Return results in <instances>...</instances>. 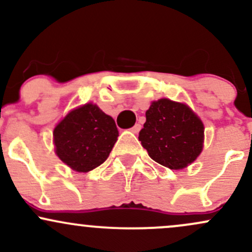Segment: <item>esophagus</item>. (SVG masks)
Instances as JSON below:
<instances>
[{
  "mask_svg": "<svg viewBox=\"0 0 252 252\" xmlns=\"http://www.w3.org/2000/svg\"><path fill=\"white\" fill-rule=\"evenodd\" d=\"M140 130H141V124H138V123L135 124V126L131 128V131L134 132V134H137V132L140 131Z\"/></svg>",
  "mask_w": 252,
  "mask_h": 252,
  "instance_id": "esophagus-1",
  "label": "esophagus"
}]
</instances>
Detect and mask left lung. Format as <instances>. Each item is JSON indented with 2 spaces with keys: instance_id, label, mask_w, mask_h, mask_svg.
Returning <instances> with one entry per match:
<instances>
[{
  "instance_id": "obj_1",
  "label": "left lung",
  "mask_w": 252,
  "mask_h": 252,
  "mask_svg": "<svg viewBox=\"0 0 252 252\" xmlns=\"http://www.w3.org/2000/svg\"><path fill=\"white\" fill-rule=\"evenodd\" d=\"M138 135L155 162L182 169L198 158L204 142V124L185 104L163 99L153 102Z\"/></svg>"
}]
</instances>
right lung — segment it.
<instances>
[{"mask_svg":"<svg viewBox=\"0 0 252 252\" xmlns=\"http://www.w3.org/2000/svg\"><path fill=\"white\" fill-rule=\"evenodd\" d=\"M115 121L94 104L72 110L53 132L56 153L73 170L86 173L108 158L117 141Z\"/></svg>","mask_w":252,"mask_h":252,"instance_id":"1","label":"right lung"}]
</instances>
